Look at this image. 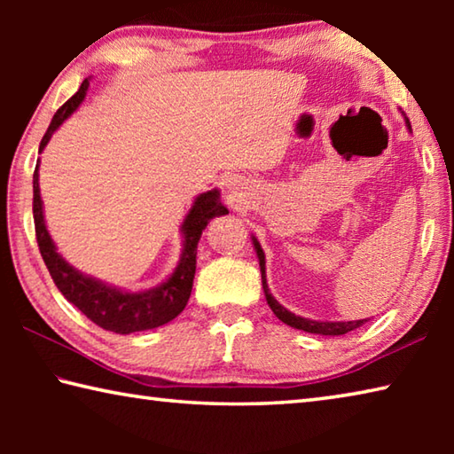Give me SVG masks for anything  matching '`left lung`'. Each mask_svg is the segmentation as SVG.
<instances>
[{
    "label": "left lung",
    "mask_w": 454,
    "mask_h": 454,
    "mask_svg": "<svg viewBox=\"0 0 454 454\" xmlns=\"http://www.w3.org/2000/svg\"><path fill=\"white\" fill-rule=\"evenodd\" d=\"M406 126L411 128V121L406 120ZM254 248H256V254L260 260V272H262V288H264V294H266V302L270 306L272 312L278 317L284 325H288L292 328H298V330H304V333H312V334H326V336H338V334H347L350 330H355L358 326H363L366 320H350V322H317V320H309V318H301L296 317V314H292L290 310L284 309L282 304L276 302V298L270 294V290H268V284H266V268H264V252L260 248L258 240L254 238Z\"/></svg>",
    "instance_id": "left-lung-1"
}]
</instances>
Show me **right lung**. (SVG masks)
Segmentation results:
<instances>
[{"instance_id":"obj_1","label":"right lung","mask_w":454,"mask_h":454,"mask_svg":"<svg viewBox=\"0 0 454 454\" xmlns=\"http://www.w3.org/2000/svg\"><path fill=\"white\" fill-rule=\"evenodd\" d=\"M86 90L88 80H83L80 90L75 91L56 114H53L48 132L42 137L40 152L45 148V144L50 142L51 134L61 126V121L80 106L83 96H86ZM224 214H228V210L220 202L218 190L206 192V194L198 196L182 224L184 252L178 268H176L170 278L164 284H160V286L145 292H137V294H129V292H121L118 288L106 286V284L94 278H88V276L74 270V268L58 254L56 246H53L43 222L37 166L34 172L35 238L51 280L56 282L58 290L66 296V301H70L75 309L86 314L94 325L116 334L140 333V330H150L168 325V322L174 320L184 309H186L192 284H194L196 248L200 236H202V230L208 226V222L212 218L224 216Z\"/></svg>"}]
</instances>
